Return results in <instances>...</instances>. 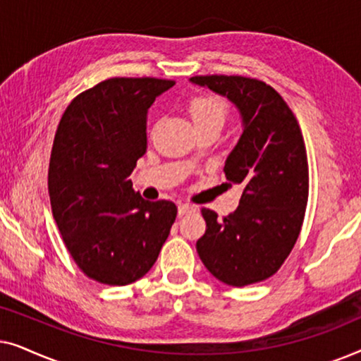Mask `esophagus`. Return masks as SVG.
I'll return each mask as SVG.
<instances>
[{"instance_id": "obj_1", "label": "esophagus", "mask_w": 361, "mask_h": 361, "mask_svg": "<svg viewBox=\"0 0 361 361\" xmlns=\"http://www.w3.org/2000/svg\"><path fill=\"white\" fill-rule=\"evenodd\" d=\"M195 207L192 204H179V215H185V214H190V212H194Z\"/></svg>"}]
</instances>
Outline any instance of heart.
<instances>
[{"mask_svg": "<svg viewBox=\"0 0 361 361\" xmlns=\"http://www.w3.org/2000/svg\"><path fill=\"white\" fill-rule=\"evenodd\" d=\"M189 111L197 128L205 125L224 126L230 108L224 98L216 95H197L189 102Z\"/></svg>", "mask_w": 361, "mask_h": 361, "instance_id": "obj_1", "label": "heart"}]
</instances>
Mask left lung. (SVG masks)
<instances>
[{"label":"left lung","mask_w":361,"mask_h":361,"mask_svg":"<svg viewBox=\"0 0 361 361\" xmlns=\"http://www.w3.org/2000/svg\"><path fill=\"white\" fill-rule=\"evenodd\" d=\"M190 82L228 98L243 118L224 167L230 185H243L240 205L224 219L202 209L207 230L197 253L221 283H261L278 273L302 228L309 166L300 126L283 97L258 78L197 75Z\"/></svg>","instance_id":"obj_1"}]
</instances>
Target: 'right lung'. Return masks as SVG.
<instances>
[{
  "label": "right lung",
  "mask_w": 361,
  "mask_h": 361,
  "mask_svg": "<svg viewBox=\"0 0 361 361\" xmlns=\"http://www.w3.org/2000/svg\"><path fill=\"white\" fill-rule=\"evenodd\" d=\"M174 80L115 77L71 102L59 123L49 162L54 220L87 278L126 286L156 263L177 207L149 202L130 176L146 154L147 110Z\"/></svg>",
  "instance_id": "1"
}]
</instances>
